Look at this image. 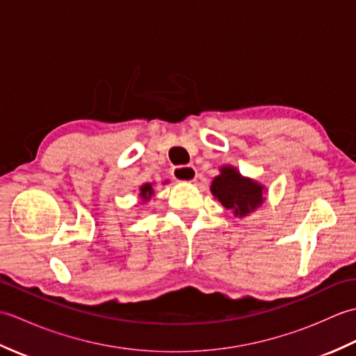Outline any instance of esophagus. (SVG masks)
Returning <instances> with one entry per match:
<instances>
[{
	"mask_svg": "<svg viewBox=\"0 0 356 356\" xmlns=\"http://www.w3.org/2000/svg\"><path fill=\"white\" fill-rule=\"evenodd\" d=\"M171 176L177 182H193L197 177V170L193 165H179L174 166L171 171Z\"/></svg>",
	"mask_w": 356,
	"mask_h": 356,
	"instance_id": "34e87169",
	"label": "esophagus"
}]
</instances>
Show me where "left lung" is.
I'll use <instances>...</instances> for the list:
<instances>
[{"label": "left lung", "instance_id": "obj_1", "mask_svg": "<svg viewBox=\"0 0 356 356\" xmlns=\"http://www.w3.org/2000/svg\"><path fill=\"white\" fill-rule=\"evenodd\" d=\"M211 193L236 217H245L259 208L264 200V186L252 179L243 177L234 166H222L220 174L211 184Z\"/></svg>", "mask_w": 356, "mask_h": 356}]
</instances>
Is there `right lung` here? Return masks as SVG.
Here are the masks:
<instances>
[{
	"label": "right lung",
	"instance_id": "add662e5",
	"mask_svg": "<svg viewBox=\"0 0 356 356\" xmlns=\"http://www.w3.org/2000/svg\"><path fill=\"white\" fill-rule=\"evenodd\" d=\"M153 194H154V191H153V185H151V184H145V185L140 186V194L139 195L143 200H148Z\"/></svg>",
	"mask_w": 356,
	"mask_h": 356
}]
</instances>
